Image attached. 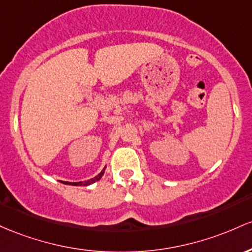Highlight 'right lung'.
<instances>
[{
	"label": "right lung",
	"instance_id": "1",
	"mask_svg": "<svg viewBox=\"0 0 252 252\" xmlns=\"http://www.w3.org/2000/svg\"><path fill=\"white\" fill-rule=\"evenodd\" d=\"M104 170H106V166H104V168L102 169V171H101L100 174L96 175L94 179H90L88 181H83V182H66V181H63V182L61 181V182L64 183V185H69V186H82V187H87V186H90V185H93V183H95L96 181L101 180V177H102L103 174H104Z\"/></svg>",
	"mask_w": 252,
	"mask_h": 252
}]
</instances>
